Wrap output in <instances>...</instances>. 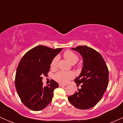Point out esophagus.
I'll return each mask as SVG.
<instances>
[{"mask_svg":"<svg viewBox=\"0 0 123 123\" xmlns=\"http://www.w3.org/2000/svg\"><path fill=\"white\" fill-rule=\"evenodd\" d=\"M59 86H60V87H64V86H66V85L63 84H59Z\"/></svg>","mask_w":123,"mask_h":123,"instance_id":"1","label":"esophagus"}]
</instances>
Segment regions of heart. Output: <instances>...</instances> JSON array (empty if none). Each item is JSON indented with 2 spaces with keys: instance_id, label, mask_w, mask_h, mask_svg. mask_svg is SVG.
I'll return each mask as SVG.
<instances>
[{
  "instance_id": "1",
  "label": "heart",
  "mask_w": 123,
  "mask_h": 123,
  "mask_svg": "<svg viewBox=\"0 0 123 123\" xmlns=\"http://www.w3.org/2000/svg\"><path fill=\"white\" fill-rule=\"evenodd\" d=\"M63 57L66 60H67L69 62L72 64H74L79 61V56L74 53V52L70 50L66 51L63 53ZM59 61V57L56 56L54 58L53 61L51 63V67L52 68H55L57 66L58 62ZM74 73L72 72H66V71H61L58 72L54 76V78L56 81H58L61 83L65 84L67 83L69 81L72 79L74 77Z\"/></svg>"
}]
</instances>
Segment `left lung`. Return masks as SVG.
Segmentation results:
<instances>
[{"instance_id": "8db88e82", "label": "left lung", "mask_w": 123, "mask_h": 123, "mask_svg": "<svg viewBox=\"0 0 123 123\" xmlns=\"http://www.w3.org/2000/svg\"><path fill=\"white\" fill-rule=\"evenodd\" d=\"M79 52L83 59L80 75L74 81L81 88L68 100L76 108L88 109L98 104L105 93L109 83V70L105 61L98 51L86 46L72 48Z\"/></svg>"}]
</instances>
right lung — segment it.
Wrapping results in <instances>:
<instances>
[{
	"label": "right lung",
	"mask_w": 123,
	"mask_h": 123,
	"mask_svg": "<svg viewBox=\"0 0 123 123\" xmlns=\"http://www.w3.org/2000/svg\"><path fill=\"white\" fill-rule=\"evenodd\" d=\"M62 50L36 46L28 51L18 64L15 88L22 102L32 111H41L52 101L53 91L58 87V83L52 80L50 84L44 87L42 76H47L51 61Z\"/></svg>",
	"instance_id": "1"
}]
</instances>
